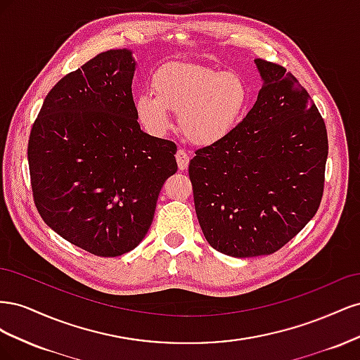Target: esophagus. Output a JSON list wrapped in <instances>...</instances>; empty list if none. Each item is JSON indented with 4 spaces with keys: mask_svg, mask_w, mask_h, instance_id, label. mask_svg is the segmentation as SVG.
I'll return each instance as SVG.
<instances>
[{
    "mask_svg": "<svg viewBox=\"0 0 360 360\" xmlns=\"http://www.w3.org/2000/svg\"><path fill=\"white\" fill-rule=\"evenodd\" d=\"M176 159H177V165H179V168H180L181 171L188 169V167H189V159H191V158H189V155L186 153V151H184L183 148L177 150Z\"/></svg>",
    "mask_w": 360,
    "mask_h": 360,
    "instance_id": "obj_1",
    "label": "esophagus"
}]
</instances>
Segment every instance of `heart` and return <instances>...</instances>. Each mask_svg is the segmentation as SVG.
<instances>
[{
	"mask_svg": "<svg viewBox=\"0 0 360 360\" xmlns=\"http://www.w3.org/2000/svg\"><path fill=\"white\" fill-rule=\"evenodd\" d=\"M153 94H139V122L155 135L171 127L168 111L180 115V127L195 144L210 146L230 135L246 111L249 86L240 73L195 63H171L151 81Z\"/></svg>",
	"mask_w": 360,
	"mask_h": 360,
	"instance_id": "obj_1",
	"label": "heart"
}]
</instances>
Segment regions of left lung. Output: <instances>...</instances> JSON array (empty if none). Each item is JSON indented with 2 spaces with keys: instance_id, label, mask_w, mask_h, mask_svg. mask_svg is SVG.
Wrapping results in <instances>:
<instances>
[{
  "instance_id": "obj_1",
  "label": "left lung",
  "mask_w": 360,
  "mask_h": 360,
  "mask_svg": "<svg viewBox=\"0 0 360 360\" xmlns=\"http://www.w3.org/2000/svg\"><path fill=\"white\" fill-rule=\"evenodd\" d=\"M255 63L264 82L252 110L189 162L205 240L237 258L276 252L312 219L329 151L324 120L296 76Z\"/></svg>"
}]
</instances>
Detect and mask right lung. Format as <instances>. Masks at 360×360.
<instances>
[{
  "instance_id": "1",
  "label": "right lung",
  "mask_w": 360,
  "mask_h": 360,
  "mask_svg": "<svg viewBox=\"0 0 360 360\" xmlns=\"http://www.w3.org/2000/svg\"><path fill=\"white\" fill-rule=\"evenodd\" d=\"M134 72L132 52L111 49L68 73L48 93L28 139L41 219L99 257L141 243L163 183L177 172V146L139 127Z\"/></svg>"
}]
</instances>
